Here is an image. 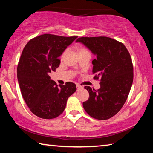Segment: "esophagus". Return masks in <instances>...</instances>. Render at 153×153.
I'll use <instances>...</instances> for the list:
<instances>
[{
    "mask_svg": "<svg viewBox=\"0 0 153 153\" xmlns=\"http://www.w3.org/2000/svg\"><path fill=\"white\" fill-rule=\"evenodd\" d=\"M76 87H77V90H79L83 88V87L82 86H80L79 84H76Z\"/></svg>",
    "mask_w": 153,
    "mask_h": 153,
    "instance_id": "obj_1",
    "label": "esophagus"
}]
</instances>
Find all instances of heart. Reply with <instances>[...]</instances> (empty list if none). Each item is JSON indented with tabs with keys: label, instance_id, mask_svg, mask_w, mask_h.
Masks as SVG:
<instances>
[{
	"label": "heart",
	"instance_id": "heart-1",
	"mask_svg": "<svg viewBox=\"0 0 153 153\" xmlns=\"http://www.w3.org/2000/svg\"><path fill=\"white\" fill-rule=\"evenodd\" d=\"M84 51V49H82V50H80V51Z\"/></svg>",
	"mask_w": 153,
	"mask_h": 153
}]
</instances>
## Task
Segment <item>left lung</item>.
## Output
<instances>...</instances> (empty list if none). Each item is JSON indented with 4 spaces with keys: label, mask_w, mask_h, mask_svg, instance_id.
<instances>
[{
    "label": "left lung",
    "mask_w": 153,
    "mask_h": 153,
    "mask_svg": "<svg viewBox=\"0 0 153 153\" xmlns=\"http://www.w3.org/2000/svg\"><path fill=\"white\" fill-rule=\"evenodd\" d=\"M80 42L96 56L92 61V74L100 79V88L85 86L88 100L83 102L86 112L99 120L116 115L126 102L133 83V65L130 55L123 44L111 38L82 37Z\"/></svg>",
    "instance_id": "1"
}]
</instances>
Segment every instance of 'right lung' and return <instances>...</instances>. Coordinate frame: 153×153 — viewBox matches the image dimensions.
<instances>
[{
  "label": "right lung",
  "instance_id": "right-lung-1",
  "mask_svg": "<svg viewBox=\"0 0 153 153\" xmlns=\"http://www.w3.org/2000/svg\"><path fill=\"white\" fill-rule=\"evenodd\" d=\"M77 38L43 34L30 40L23 50L17 67L18 83L25 103L38 117H57L76 91L74 83L58 86L49 74L55 71L59 56Z\"/></svg>",
  "mask_w": 153,
  "mask_h": 153
}]
</instances>
